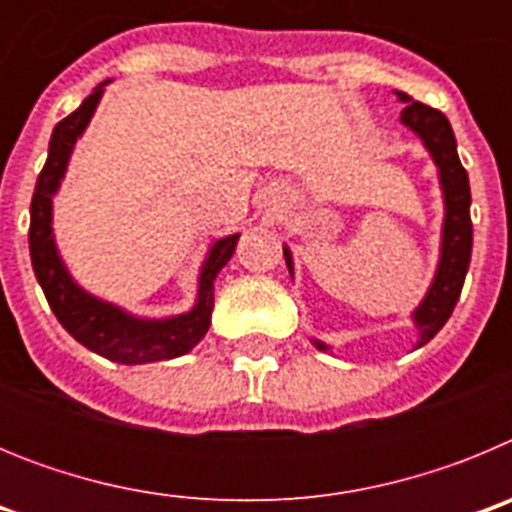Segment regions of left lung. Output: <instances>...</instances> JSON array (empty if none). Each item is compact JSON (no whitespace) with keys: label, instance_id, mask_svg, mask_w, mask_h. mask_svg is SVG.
<instances>
[{"label":"left lung","instance_id":"1","mask_svg":"<svg viewBox=\"0 0 512 512\" xmlns=\"http://www.w3.org/2000/svg\"><path fill=\"white\" fill-rule=\"evenodd\" d=\"M397 99L405 104L400 122L408 125L420 140L425 151L431 153L433 164L438 169V184L443 192V228H441V253H438V266L433 274V282L413 310V323L418 328V343L415 348L425 346L446 325V320L454 312L456 300L464 287L469 259H472V192H469V176L464 171L456 153V138L446 115L428 104L415 102L410 94L395 92ZM284 261H287L289 274L295 277V264H292V251L284 246ZM312 346L318 351H330L328 343L312 338Z\"/></svg>","mask_w":512,"mask_h":512}]
</instances>
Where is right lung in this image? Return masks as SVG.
<instances>
[{"label":"right lung","instance_id":"right-lung-1","mask_svg":"<svg viewBox=\"0 0 512 512\" xmlns=\"http://www.w3.org/2000/svg\"><path fill=\"white\" fill-rule=\"evenodd\" d=\"M110 79L102 81L94 92L81 102L79 110L63 117L53 128L48 161L35 184L33 205H30V259L38 284L43 287L45 300L51 305L58 323L69 330L71 336L87 346L94 354L117 364H151V361H169L189 354L210 330L212 305H215V279L235 251L241 233L217 238L207 251L197 279V302L192 310L171 318H138L128 310L112 305L107 300L89 295L87 289L76 284L53 235V197L61 187L69 158L74 153L76 140L87 130L104 87Z\"/></svg>","mask_w":512,"mask_h":512}]
</instances>
